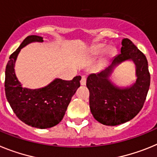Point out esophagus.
<instances>
[{"label":"esophagus","mask_w":157,"mask_h":157,"mask_svg":"<svg viewBox=\"0 0 157 157\" xmlns=\"http://www.w3.org/2000/svg\"><path fill=\"white\" fill-rule=\"evenodd\" d=\"M80 84L81 85H85L86 84V77L85 76H82L81 77V80H80Z\"/></svg>","instance_id":"obj_1"}]
</instances>
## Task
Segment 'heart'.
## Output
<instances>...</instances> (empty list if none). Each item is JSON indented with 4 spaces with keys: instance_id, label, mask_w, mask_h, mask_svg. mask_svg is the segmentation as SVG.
<instances>
[{
    "instance_id": "obj_1",
    "label": "heart",
    "mask_w": 157,
    "mask_h": 157,
    "mask_svg": "<svg viewBox=\"0 0 157 157\" xmlns=\"http://www.w3.org/2000/svg\"><path fill=\"white\" fill-rule=\"evenodd\" d=\"M103 45L102 44L95 45L93 48H92V52H93L95 54H100V53L103 52Z\"/></svg>"
}]
</instances>
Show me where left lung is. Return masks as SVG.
<instances>
[{
	"mask_svg": "<svg viewBox=\"0 0 157 157\" xmlns=\"http://www.w3.org/2000/svg\"><path fill=\"white\" fill-rule=\"evenodd\" d=\"M121 54L117 55L107 69L87 78L89 90L90 110L95 120L106 126H117L131 120L143 107L150 86V73L146 57L129 39L122 41ZM126 59L136 65V82L121 89L109 80L114 67Z\"/></svg>",
	"mask_w": 157,
	"mask_h": 157,
	"instance_id": "left-lung-1",
	"label": "left lung"
}]
</instances>
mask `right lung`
<instances>
[{
  "label": "right lung",
  "mask_w": 157,
  "mask_h": 157,
  "mask_svg": "<svg viewBox=\"0 0 157 157\" xmlns=\"http://www.w3.org/2000/svg\"><path fill=\"white\" fill-rule=\"evenodd\" d=\"M32 42H43V37L29 35L11 54L5 69V95L13 112L24 123L32 127L46 129L58 125L63 118L71 99L80 86L81 77L72 80L55 79L45 88H23L16 78L14 65L24 46Z\"/></svg>",
  "instance_id": "add662e5"
}]
</instances>
